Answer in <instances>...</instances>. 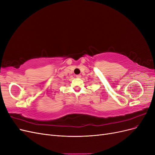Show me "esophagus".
Segmentation results:
<instances>
[{
  "instance_id": "1",
  "label": "esophagus",
  "mask_w": 155,
  "mask_h": 155,
  "mask_svg": "<svg viewBox=\"0 0 155 155\" xmlns=\"http://www.w3.org/2000/svg\"><path fill=\"white\" fill-rule=\"evenodd\" d=\"M76 78H81V76L80 74H79V75H76Z\"/></svg>"
}]
</instances>
